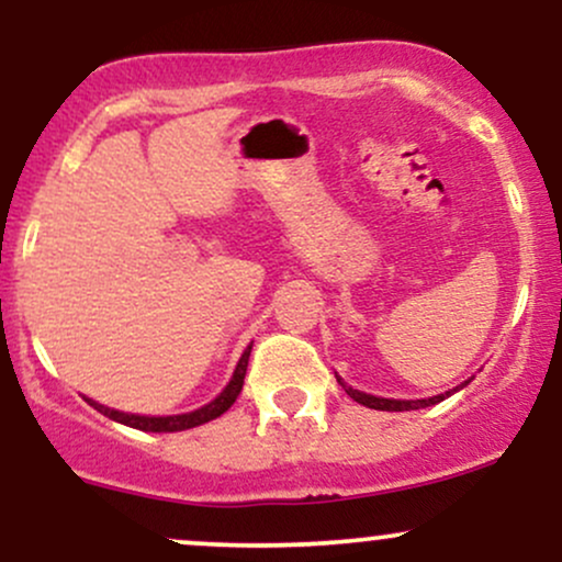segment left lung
Instances as JSON below:
<instances>
[{"label":"left lung","instance_id":"8db88e82","mask_svg":"<svg viewBox=\"0 0 562 562\" xmlns=\"http://www.w3.org/2000/svg\"><path fill=\"white\" fill-rule=\"evenodd\" d=\"M335 378H338V375H335ZM338 383L344 385V391L348 393V396L353 398V402H359V404L370 406V409H383V412H406V409H423V406H430V404H438V402H443V398L451 396V393H454V391H460L462 385H468V383H462L460 389H454V391H447V393H441V396L417 398V402H402V398H380V396H370V393H362V391L351 389V385H346L344 380H340V378H338Z\"/></svg>","mask_w":562,"mask_h":562}]
</instances>
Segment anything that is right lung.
<instances>
[{
  "label": "right lung",
  "mask_w": 562,
  "mask_h": 562,
  "mask_svg": "<svg viewBox=\"0 0 562 562\" xmlns=\"http://www.w3.org/2000/svg\"><path fill=\"white\" fill-rule=\"evenodd\" d=\"M248 357H250V346L243 351L240 362H237V370H235V375H232L227 389L218 393V396L211 404L200 406V409H195V412H187V415H171V417L126 415V412H119V409H111V406L97 404V402H92V398H87V402H89V406H94V409L100 412V415L111 417V420L124 423V425H128V428H137V430H153V434H173V430L195 428V425L216 420L218 415H224V412H227L229 406L235 404V398L240 396V391H243L245 370H248Z\"/></svg>",
  "instance_id": "add662e5"
}]
</instances>
